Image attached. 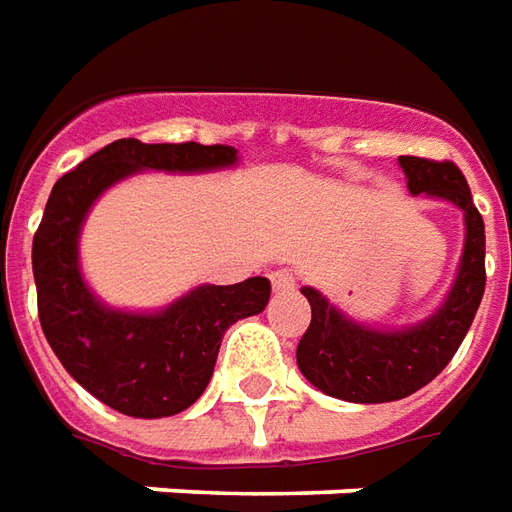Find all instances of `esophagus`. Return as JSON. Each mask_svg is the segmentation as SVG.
<instances>
[{
  "label": "esophagus",
  "instance_id": "esophagus-1",
  "mask_svg": "<svg viewBox=\"0 0 512 512\" xmlns=\"http://www.w3.org/2000/svg\"><path fill=\"white\" fill-rule=\"evenodd\" d=\"M271 288L274 293H288L296 288V277H293L291 271H285V268H277V271H271Z\"/></svg>",
  "mask_w": 512,
  "mask_h": 512
}]
</instances>
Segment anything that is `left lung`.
<instances>
[{
  "label": "left lung",
  "mask_w": 512,
  "mask_h": 512,
  "mask_svg": "<svg viewBox=\"0 0 512 512\" xmlns=\"http://www.w3.org/2000/svg\"><path fill=\"white\" fill-rule=\"evenodd\" d=\"M399 166L410 194L441 199L463 213L466 238L446 299L407 327L363 324L316 288H302L313 318L296 346L299 371L321 393L357 405L396 402L435 380L466 338L485 293V224L466 177L455 163L424 157H399Z\"/></svg>",
  "instance_id": "1"
}]
</instances>
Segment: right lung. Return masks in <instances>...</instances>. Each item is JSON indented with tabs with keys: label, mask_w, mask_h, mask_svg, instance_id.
I'll use <instances>...</instances> for the list:
<instances>
[{
	"label": "right lung",
	"mask_w": 512,
	"mask_h": 512,
	"mask_svg": "<svg viewBox=\"0 0 512 512\" xmlns=\"http://www.w3.org/2000/svg\"><path fill=\"white\" fill-rule=\"evenodd\" d=\"M238 166V149L216 144H141L121 138L55 182L32 241L38 318L52 352L99 402L132 418L177 416L205 393L221 338L263 313L266 277L196 285L157 310L102 302L82 277L80 235L96 199L141 171L205 174Z\"/></svg>",
	"instance_id": "right-lung-1"
}]
</instances>
